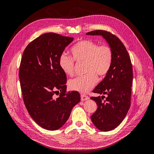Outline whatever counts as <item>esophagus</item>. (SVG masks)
Instances as JSON below:
<instances>
[{
	"label": "esophagus",
	"instance_id": "34e87169",
	"mask_svg": "<svg viewBox=\"0 0 154 154\" xmlns=\"http://www.w3.org/2000/svg\"><path fill=\"white\" fill-rule=\"evenodd\" d=\"M89 100V97L85 95V94H82L81 95V101H86V100Z\"/></svg>",
	"mask_w": 154,
	"mask_h": 154
}]
</instances>
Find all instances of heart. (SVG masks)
<instances>
[{
  "instance_id": "1",
  "label": "heart",
  "mask_w": 154,
  "mask_h": 154,
  "mask_svg": "<svg viewBox=\"0 0 154 154\" xmlns=\"http://www.w3.org/2000/svg\"><path fill=\"white\" fill-rule=\"evenodd\" d=\"M72 57L63 53L59 57V66L69 76L74 74V61L85 62L84 76H78L69 82L70 89L85 93L95 85L97 75L103 77L109 71L112 62V51L106 45H99L90 40H82L71 49Z\"/></svg>"
}]
</instances>
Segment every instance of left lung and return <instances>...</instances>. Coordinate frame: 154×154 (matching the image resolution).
<instances>
[{
    "mask_svg": "<svg viewBox=\"0 0 154 154\" xmlns=\"http://www.w3.org/2000/svg\"><path fill=\"white\" fill-rule=\"evenodd\" d=\"M87 35H100L109 44L112 51V62L109 71L93 92L106 94L91 97L97 106L91 121L101 131L107 132L118 127L127 115L130 106L133 80L132 66L126 48L117 36L103 30H96Z\"/></svg>",
    "mask_w": 154,
    "mask_h": 154,
    "instance_id": "left-lung-1",
    "label": "left lung"
}]
</instances>
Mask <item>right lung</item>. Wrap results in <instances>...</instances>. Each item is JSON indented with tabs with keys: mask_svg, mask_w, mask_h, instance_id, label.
<instances>
[{
	"mask_svg": "<svg viewBox=\"0 0 154 154\" xmlns=\"http://www.w3.org/2000/svg\"><path fill=\"white\" fill-rule=\"evenodd\" d=\"M73 39L47 32L27 45L22 54L18 76L23 100L32 119L46 130L61 128L80 101L78 91L66 92V74L59 66L60 54Z\"/></svg>",
	"mask_w": 154,
	"mask_h": 154,
	"instance_id": "obj_1",
	"label": "right lung"
}]
</instances>
